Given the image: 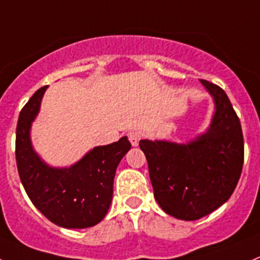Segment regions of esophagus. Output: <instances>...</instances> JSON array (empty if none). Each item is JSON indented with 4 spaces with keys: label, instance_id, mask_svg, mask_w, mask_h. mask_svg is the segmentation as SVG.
<instances>
[{
    "label": "esophagus",
    "instance_id": "obj_1",
    "mask_svg": "<svg viewBox=\"0 0 260 260\" xmlns=\"http://www.w3.org/2000/svg\"><path fill=\"white\" fill-rule=\"evenodd\" d=\"M128 140H130V143H132L133 147H138V144H139V140H140V134L137 132L128 133Z\"/></svg>",
    "mask_w": 260,
    "mask_h": 260
}]
</instances>
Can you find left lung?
<instances>
[{"label":"left lung","instance_id":"8db88e82","mask_svg":"<svg viewBox=\"0 0 260 260\" xmlns=\"http://www.w3.org/2000/svg\"><path fill=\"white\" fill-rule=\"evenodd\" d=\"M214 102L206 133L187 143L140 140L154 198L170 216L195 221L224 204L244 163L241 123L223 89L200 80Z\"/></svg>","mask_w":260,"mask_h":260}]
</instances>
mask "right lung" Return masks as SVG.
I'll return each mask as SVG.
<instances>
[{
  "instance_id": "add662e5",
  "label": "right lung",
  "mask_w": 260,
  "mask_h": 260,
  "mask_svg": "<svg viewBox=\"0 0 260 260\" xmlns=\"http://www.w3.org/2000/svg\"><path fill=\"white\" fill-rule=\"evenodd\" d=\"M48 85L42 86L19 115L16 165L21 184L39 212L65 229H88L100 223L112 202L116 169L132 144L127 137L94 147L69 167H52L34 150L31 123L41 110Z\"/></svg>"
}]
</instances>
